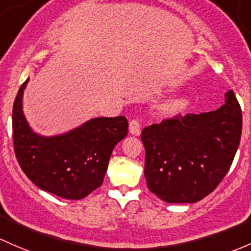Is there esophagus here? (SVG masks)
I'll return each mask as SVG.
<instances>
[{
    "label": "esophagus",
    "instance_id": "34e87169",
    "mask_svg": "<svg viewBox=\"0 0 251 251\" xmlns=\"http://www.w3.org/2000/svg\"><path fill=\"white\" fill-rule=\"evenodd\" d=\"M128 130H130L131 134L139 136L141 134V123H139V120H137V119L131 120L130 125H128Z\"/></svg>",
    "mask_w": 251,
    "mask_h": 251
}]
</instances>
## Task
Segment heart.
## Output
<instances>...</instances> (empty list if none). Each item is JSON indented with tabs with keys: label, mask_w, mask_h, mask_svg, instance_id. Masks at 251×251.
Returning <instances> with one entry per match:
<instances>
[{
	"label": "heart",
	"mask_w": 251,
	"mask_h": 251,
	"mask_svg": "<svg viewBox=\"0 0 251 251\" xmlns=\"http://www.w3.org/2000/svg\"><path fill=\"white\" fill-rule=\"evenodd\" d=\"M185 104H186L185 100L181 99V97H179V99L171 100V101L166 104L165 109L167 110L168 113H171V114H173V113L180 112V110L185 107Z\"/></svg>",
	"instance_id": "heart-1"
}]
</instances>
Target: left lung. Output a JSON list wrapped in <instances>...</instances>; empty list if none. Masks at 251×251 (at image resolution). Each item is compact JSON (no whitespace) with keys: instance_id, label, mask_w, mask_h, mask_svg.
Wrapping results in <instances>:
<instances>
[{"instance_id":"obj_1","label":"left lung","mask_w":251,"mask_h":251,"mask_svg":"<svg viewBox=\"0 0 251 251\" xmlns=\"http://www.w3.org/2000/svg\"><path fill=\"white\" fill-rule=\"evenodd\" d=\"M241 134L242 110L232 90L216 110L148 126L141 134L148 189L168 203L201 201L230 170Z\"/></svg>"}]
</instances>
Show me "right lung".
<instances>
[{
  "label": "right lung",
  "mask_w": 251,
  "mask_h": 251,
  "mask_svg": "<svg viewBox=\"0 0 251 251\" xmlns=\"http://www.w3.org/2000/svg\"><path fill=\"white\" fill-rule=\"evenodd\" d=\"M20 86L13 104V143L21 170L39 189L81 200L103 183L113 149L127 134L125 117L94 118L57 136L32 131L23 112Z\"/></svg>",
  "instance_id": "right-lung-1"
}]
</instances>
